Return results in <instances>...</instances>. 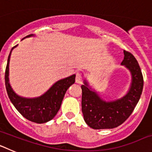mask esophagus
Here are the masks:
<instances>
[{
    "instance_id": "obj_1",
    "label": "esophagus",
    "mask_w": 152,
    "mask_h": 152,
    "mask_svg": "<svg viewBox=\"0 0 152 152\" xmlns=\"http://www.w3.org/2000/svg\"><path fill=\"white\" fill-rule=\"evenodd\" d=\"M75 81L77 84H82V75L79 72L76 74V78H75Z\"/></svg>"
}]
</instances>
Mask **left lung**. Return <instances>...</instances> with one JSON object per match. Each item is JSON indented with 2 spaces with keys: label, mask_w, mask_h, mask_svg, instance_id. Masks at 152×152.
Returning a JSON list of instances; mask_svg holds the SVG:
<instances>
[{
  "label": "left lung",
  "mask_w": 152,
  "mask_h": 152,
  "mask_svg": "<svg viewBox=\"0 0 152 152\" xmlns=\"http://www.w3.org/2000/svg\"><path fill=\"white\" fill-rule=\"evenodd\" d=\"M121 64L129 71L132 81L128 92L123 97L111 101L103 100L97 92L84 80L81 85V107L85 123L94 129L116 128L124 123L133 112L143 89V76L139 63L133 55L123 51Z\"/></svg>",
  "instance_id": "1"
}]
</instances>
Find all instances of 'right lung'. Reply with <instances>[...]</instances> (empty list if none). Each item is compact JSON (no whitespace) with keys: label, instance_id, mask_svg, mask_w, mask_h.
<instances>
[{"label":"right lung","instance_id":"right-lung-1","mask_svg":"<svg viewBox=\"0 0 152 152\" xmlns=\"http://www.w3.org/2000/svg\"><path fill=\"white\" fill-rule=\"evenodd\" d=\"M29 35L25 38L34 36ZM23 38V39H24ZM22 39V40H23ZM13 47L8 56L7 64L5 71V86L10 101L19 113L29 121L36 123H45L50 121L56 116L61 107V102L67 90L75 83V75L61 79L55 83L45 94L37 97L26 98L19 96L12 89L9 82V63Z\"/></svg>","mask_w":152,"mask_h":152}]
</instances>
